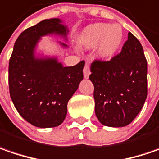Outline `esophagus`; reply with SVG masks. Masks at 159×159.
I'll return each instance as SVG.
<instances>
[{"label": "esophagus", "instance_id": "obj_1", "mask_svg": "<svg viewBox=\"0 0 159 159\" xmlns=\"http://www.w3.org/2000/svg\"><path fill=\"white\" fill-rule=\"evenodd\" d=\"M90 75V67H89V63L87 62L86 64H85L84 68V75L85 78H88Z\"/></svg>", "mask_w": 159, "mask_h": 159}]
</instances>
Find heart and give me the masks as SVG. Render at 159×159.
<instances>
[{
	"instance_id": "obj_1",
	"label": "heart",
	"mask_w": 159,
	"mask_h": 159,
	"mask_svg": "<svg viewBox=\"0 0 159 159\" xmlns=\"http://www.w3.org/2000/svg\"><path fill=\"white\" fill-rule=\"evenodd\" d=\"M123 41V28L118 24H92L86 26L78 37L81 47L87 49L97 47V53L101 59L112 58L121 48Z\"/></svg>"
}]
</instances>
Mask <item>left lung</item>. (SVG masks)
<instances>
[{"label":"left lung","instance_id":"1","mask_svg":"<svg viewBox=\"0 0 159 159\" xmlns=\"http://www.w3.org/2000/svg\"><path fill=\"white\" fill-rule=\"evenodd\" d=\"M95 113L99 122L120 128L131 123L147 98V61L139 40L129 32L122 50L108 61H94Z\"/></svg>","mask_w":159,"mask_h":159}]
</instances>
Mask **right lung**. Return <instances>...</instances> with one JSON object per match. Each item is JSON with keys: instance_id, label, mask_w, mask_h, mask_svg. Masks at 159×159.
Masks as SVG:
<instances>
[{"instance_id": "add662e5", "label": "right lung", "mask_w": 159, "mask_h": 159, "mask_svg": "<svg viewBox=\"0 0 159 159\" xmlns=\"http://www.w3.org/2000/svg\"><path fill=\"white\" fill-rule=\"evenodd\" d=\"M61 23L59 18L46 19L24 30L9 60L8 86L15 107L26 121L42 129L62 123L68 102L84 78V61L63 67L57 57L36 56L41 37L54 34L66 39L69 30Z\"/></svg>"}]
</instances>
